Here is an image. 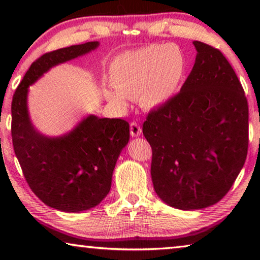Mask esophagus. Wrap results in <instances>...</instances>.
Returning a JSON list of instances; mask_svg holds the SVG:
<instances>
[{
    "mask_svg": "<svg viewBox=\"0 0 260 260\" xmlns=\"http://www.w3.org/2000/svg\"><path fill=\"white\" fill-rule=\"evenodd\" d=\"M141 133H142V128H141V126L136 121L132 122L131 124V135L135 138V136H140Z\"/></svg>",
    "mask_w": 260,
    "mask_h": 260,
    "instance_id": "esophagus-1",
    "label": "esophagus"
}]
</instances>
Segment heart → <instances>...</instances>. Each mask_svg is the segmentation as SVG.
<instances>
[{
  "label": "heart",
  "instance_id": "b5f03b06",
  "mask_svg": "<svg viewBox=\"0 0 260 260\" xmlns=\"http://www.w3.org/2000/svg\"><path fill=\"white\" fill-rule=\"evenodd\" d=\"M186 72V55L175 45H152L126 52L110 67L114 90L108 91V98L121 108L128 98L155 109L177 95Z\"/></svg>",
  "mask_w": 260,
  "mask_h": 260
}]
</instances>
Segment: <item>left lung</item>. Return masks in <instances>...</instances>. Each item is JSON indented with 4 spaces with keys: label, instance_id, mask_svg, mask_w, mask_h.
I'll use <instances>...</instances> for the list:
<instances>
[{
    "label": "left lung",
    "instance_id": "1",
    "mask_svg": "<svg viewBox=\"0 0 260 260\" xmlns=\"http://www.w3.org/2000/svg\"><path fill=\"white\" fill-rule=\"evenodd\" d=\"M195 64L180 93L148 114L143 135L152 149L158 197L180 210L222 199L244 165L249 108L241 82L221 51L193 41Z\"/></svg>",
    "mask_w": 260,
    "mask_h": 260
}]
</instances>
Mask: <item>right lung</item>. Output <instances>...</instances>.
<instances>
[{"label":"right lung","instance_id":"1","mask_svg":"<svg viewBox=\"0 0 260 260\" xmlns=\"http://www.w3.org/2000/svg\"><path fill=\"white\" fill-rule=\"evenodd\" d=\"M99 46L98 41L86 42L42 55L30 65L12 99V143L26 181L43 203L63 212L89 210L105 199L118 157L129 141V124L89 114L69 133L46 136L30 121L28 87L51 68Z\"/></svg>","mask_w":260,"mask_h":260}]
</instances>
